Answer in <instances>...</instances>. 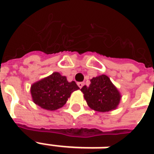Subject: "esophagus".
Wrapping results in <instances>:
<instances>
[{"label":"esophagus","mask_w":154,"mask_h":154,"mask_svg":"<svg viewBox=\"0 0 154 154\" xmlns=\"http://www.w3.org/2000/svg\"><path fill=\"white\" fill-rule=\"evenodd\" d=\"M77 84H78V86L79 88H83V86L84 85V83H83V82H79Z\"/></svg>","instance_id":"1"}]
</instances>
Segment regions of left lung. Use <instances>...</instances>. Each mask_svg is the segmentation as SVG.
I'll return each mask as SVG.
<instances>
[{
  "mask_svg": "<svg viewBox=\"0 0 154 154\" xmlns=\"http://www.w3.org/2000/svg\"><path fill=\"white\" fill-rule=\"evenodd\" d=\"M81 92L90 108L99 112L112 110L120 101V93L108 76L102 75L91 79L89 86H84Z\"/></svg>",
  "mask_w": 154,
  "mask_h": 154,
  "instance_id": "left-lung-1",
  "label": "left lung"
}]
</instances>
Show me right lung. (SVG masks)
I'll return each instance as SVG.
<instances>
[{"instance_id": "1", "label": "right lung", "mask_w": 154, "mask_h": 154, "mask_svg": "<svg viewBox=\"0 0 154 154\" xmlns=\"http://www.w3.org/2000/svg\"><path fill=\"white\" fill-rule=\"evenodd\" d=\"M79 89L75 81L68 82L65 76L54 72L32 86L31 93L35 103L41 108L55 110L64 106L71 92Z\"/></svg>"}]
</instances>
